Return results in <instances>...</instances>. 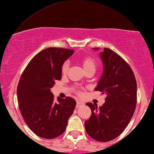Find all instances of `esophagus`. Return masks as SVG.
<instances>
[{
  "mask_svg": "<svg viewBox=\"0 0 154 154\" xmlns=\"http://www.w3.org/2000/svg\"><path fill=\"white\" fill-rule=\"evenodd\" d=\"M84 106L83 102L80 101V100H77L76 101V107L77 108H79V107H82Z\"/></svg>",
  "mask_w": 154,
  "mask_h": 154,
  "instance_id": "esophagus-1",
  "label": "esophagus"
}]
</instances>
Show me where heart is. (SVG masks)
Here are the masks:
<instances>
[{
  "instance_id": "b5f03b06",
  "label": "heart",
  "mask_w": 154,
  "mask_h": 154,
  "mask_svg": "<svg viewBox=\"0 0 154 154\" xmlns=\"http://www.w3.org/2000/svg\"><path fill=\"white\" fill-rule=\"evenodd\" d=\"M80 62L82 64V67L84 70L86 72L88 71H94L95 72V69L97 67V62L93 57L87 56V57H84L80 59ZM69 69V63L65 62L62 64V72L63 74H65Z\"/></svg>"
}]
</instances>
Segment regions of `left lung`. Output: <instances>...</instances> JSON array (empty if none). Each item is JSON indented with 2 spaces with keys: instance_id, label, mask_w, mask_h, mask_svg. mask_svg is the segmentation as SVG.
Listing matches in <instances>:
<instances>
[{
  "instance_id": "8db88e82",
  "label": "left lung",
  "mask_w": 154,
  "mask_h": 154,
  "mask_svg": "<svg viewBox=\"0 0 154 154\" xmlns=\"http://www.w3.org/2000/svg\"><path fill=\"white\" fill-rule=\"evenodd\" d=\"M100 57L103 72L95 90L106 95L105 103L98 108L96 103H86L92 114L84 126L89 136L103 143L120 136L129 123L136 109L137 87L134 74L123 58L106 48Z\"/></svg>"
}]
</instances>
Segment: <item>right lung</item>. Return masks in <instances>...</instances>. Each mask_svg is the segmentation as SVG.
I'll return each mask as SVG.
<instances>
[{
	"label": "right lung",
	"instance_id": "add662e5",
	"mask_svg": "<svg viewBox=\"0 0 154 154\" xmlns=\"http://www.w3.org/2000/svg\"><path fill=\"white\" fill-rule=\"evenodd\" d=\"M72 49L48 48L38 53L26 66L17 85L19 109L25 122L37 136L54 139L63 134L76 102L57 97L51 89L62 79V66Z\"/></svg>",
	"mask_w": 154,
	"mask_h": 154
}]
</instances>
